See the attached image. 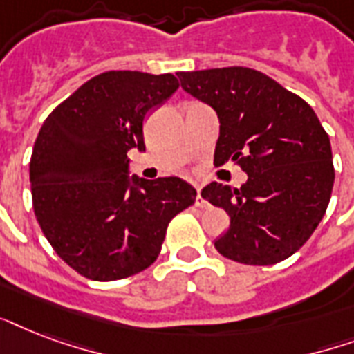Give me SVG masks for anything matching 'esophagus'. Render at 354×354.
Returning a JSON list of instances; mask_svg holds the SVG:
<instances>
[{
    "label": "esophagus",
    "instance_id": "1",
    "mask_svg": "<svg viewBox=\"0 0 354 354\" xmlns=\"http://www.w3.org/2000/svg\"><path fill=\"white\" fill-rule=\"evenodd\" d=\"M202 187L200 185H196V200H194V204H196V207H205L207 205V202H205L204 198H202Z\"/></svg>",
    "mask_w": 354,
    "mask_h": 354
}]
</instances>
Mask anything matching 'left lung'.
<instances>
[{
    "label": "left lung",
    "mask_w": 354,
    "mask_h": 354,
    "mask_svg": "<svg viewBox=\"0 0 354 354\" xmlns=\"http://www.w3.org/2000/svg\"><path fill=\"white\" fill-rule=\"evenodd\" d=\"M182 88L221 121L215 165L239 163L241 189L211 182L202 196L230 215L215 241L224 257L266 266L308 241L329 205L335 167L327 132L314 110L268 75L250 68L180 71Z\"/></svg>",
    "instance_id": "1"
}]
</instances>
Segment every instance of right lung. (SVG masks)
Here are the masks:
<instances>
[{
    "label": "right lung",
    "mask_w": 354,
    "mask_h": 354,
    "mask_svg": "<svg viewBox=\"0 0 354 354\" xmlns=\"http://www.w3.org/2000/svg\"><path fill=\"white\" fill-rule=\"evenodd\" d=\"M178 86L171 73L106 71L41 124L29 163L36 221L58 257L88 279L149 268L169 222L194 204L182 178L128 176L127 152L145 150V115Z\"/></svg>",
    "instance_id": "1"
}]
</instances>
